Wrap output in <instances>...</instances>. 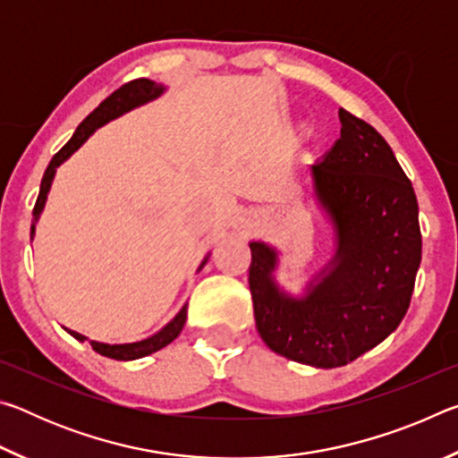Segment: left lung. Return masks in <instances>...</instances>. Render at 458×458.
<instances>
[{"mask_svg": "<svg viewBox=\"0 0 458 458\" xmlns=\"http://www.w3.org/2000/svg\"><path fill=\"white\" fill-rule=\"evenodd\" d=\"M341 137L311 165L317 201L335 232V254L303 297L275 281L278 252L250 242L248 284L265 344L286 360L339 368L374 350L410 307L422 257L412 183L386 139L339 108Z\"/></svg>", "mask_w": 458, "mask_h": 458, "instance_id": "obj_1", "label": "left lung"}]
</instances>
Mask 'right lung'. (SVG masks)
<instances>
[{
  "label": "right lung",
  "instance_id": "right-lung-1",
  "mask_svg": "<svg viewBox=\"0 0 458 458\" xmlns=\"http://www.w3.org/2000/svg\"><path fill=\"white\" fill-rule=\"evenodd\" d=\"M164 90H165L164 84H157V82H153L149 79L131 81L127 84H123L121 89L114 90L111 97H106L103 103H100L95 108V111H92L89 117L81 123L79 129L74 131L71 141H68L56 155H54L50 165L46 167L42 183H40V193H38V199H36V206H34V212H32L34 214V224H32V232H30L32 238H34V232H36V222H38V218H40V214H42L44 206H46V198H48V191H50V185H52V180H54V174H56V167L64 164V161L71 157V155L76 149H79V147L84 141H87V139L92 133H95L98 127H103L105 123L129 113L131 108L141 106L145 103H149V100L157 98L159 95H164ZM206 260H208V257L204 259V262H201L199 268L206 265ZM185 319H188V305H183L182 311L177 313L174 319L165 325L164 329L157 331L151 337L135 341V344H100V341H90V345H92V350H95L100 355H105V358L121 360V361L139 360V358H145V355H149V353L159 352L161 347L172 344V341L182 333ZM66 331L79 341L89 339V337H84V335H81V333H76L72 329H66Z\"/></svg>",
  "mask_w": 458,
  "mask_h": 458
}]
</instances>
